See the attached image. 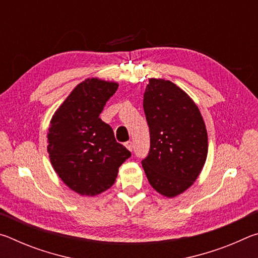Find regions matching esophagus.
I'll use <instances>...</instances> for the list:
<instances>
[{
  "mask_svg": "<svg viewBox=\"0 0 258 258\" xmlns=\"http://www.w3.org/2000/svg\"><path fill=\"white\" fill-rule=\"evenodd\" d=\"M125 147L127 148V149H128L130 151H132V150H133V143H132V141L125 142Z\"/></svg>",
  "mask_w": 258,
  "mask_h": 258,
  "instance_id": "esophagus-1",
  "label": "esophagus"
}]
</instances>
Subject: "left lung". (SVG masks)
<instances>
[{
  "instance_id": "8db88e82",
  "label": "left lung",
  "mask_w": 258,
  "mask_h": 258,
  "mask_svg": "<svg viewBox=\"0 0 258 258\" xmlns=\"http://www.w3.org/2000/svg\"><path fill=\"white\" fill-rule=\"evenodd\" d=\"M143 109L150 151L142 167L158 194L174 198L189 189L203 171L208 152L206 125L187 93L163 78H149Z\"/></svg>"
}]
</instances>
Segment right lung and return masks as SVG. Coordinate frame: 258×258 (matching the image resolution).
Wrapping results in <instances>:
<instances>
[{"label":"right lung","mask_w":258,"mask_h":258,"mask_svg":"<svg viewBox=\"0 0 258 258\" xmlns=\"http://www.w3.org/2000/svg\"><path fill=\"white\" fill-rule=\"evenodd\" d=\"M118 83L101 78L81 82L54 111L47 131V152L54 172L81 196H98L115 183L131 152L115 140L100 113Z\"/></svg>","instance_id":"obj_1"}]
</instances>
